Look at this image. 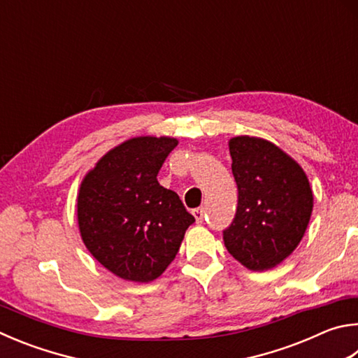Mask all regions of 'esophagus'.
Masks as SVG:
<instances>
[{"label":"esophagus","mask_w":358,"mask_h":358,"mask_svg":"<svg viewBox=\"0 0 358 358\" xmlns=\"http://www.w3.org/2000/svg\"><path fill=\"white\" fill-rule=\"evenodd\" d=\"M192 214H194V217H196L197 224L203 222V219H205V210H203V208H196V210L192 211Z\"/></svg>","instance_id":"esophagus-1"}]
</instances>
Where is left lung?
<instances>
[{"mask_svg": "<svg viewBox=\"0 0 358 358\" xmlns=\"http://www.w3.org/2000/svg\"><path fill=\"white\" fill-rule=\"evenodd\" d=\"M229 145L238 206L222 231L225 247L247 268H274L307 230L313 210L308 178L296 161L268 141L238 136Z\"/></svg>", "mask_w": 358, "mask_h": 358, "instance_id": "8db88e82", "label": "left lung"}]
</instances>
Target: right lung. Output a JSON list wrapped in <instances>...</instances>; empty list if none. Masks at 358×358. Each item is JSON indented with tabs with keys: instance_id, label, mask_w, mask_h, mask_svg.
<instances>
[{
	"instance_id": "obj_1",
	"label": "right lung",
	"mask_w": 358,
	"mask_h": 358,
	"mask_svg": "<svg viewBox=\"0 0 358 358\" xmlns=\"http://www.w3.org/2000/svg\"><path fill=\"white\" fill-rule=\"evenodd\" d=\"M178 142L134 138L106 153L83 180L78 224L89 252L125 280L152 282L166 271L192 222L178 194L158 183Z\"/></svg>"
}]
</instances>
